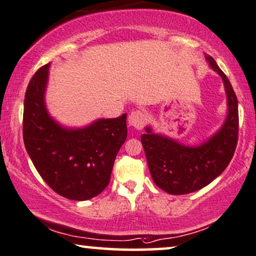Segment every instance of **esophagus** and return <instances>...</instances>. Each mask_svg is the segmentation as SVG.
<instances>
[{"label": "esophagus", "instance_id": "esophagus-1", "mask_svg": "<svg viewBox=\"0 0 256 256\" xmlns=\"http://www.w3.org/2000/svg\"><path fill=\"white\" fill-rule=\"evenodd\" d=\"M128 122L132 127L135 129H142L147 122V116L146 114L141 110H134V112H130L128 118Z\"/></svg>", "mask_w": 256, "mask_h": 256}]
</instances>
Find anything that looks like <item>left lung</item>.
<instances>
[{"instance_id":"obj_1","label":"left lung","mask_w":256,"mask_h":256,"mask_svg":"<svg viewBox=\"0 0 256 256\" xmlns=\"http://www.w3.org/2000/svg\"><path fill=\"white\" fill-rule=\"evenodd\" d=\"M224 83L228 115L224 124L206 142L188 147L146 128L141 136L150 176L158 188L170 194H186L200 190L217 178L229 165L238 138V98L228 77L212 56H205Z\"/></svg>"}]
</instances>
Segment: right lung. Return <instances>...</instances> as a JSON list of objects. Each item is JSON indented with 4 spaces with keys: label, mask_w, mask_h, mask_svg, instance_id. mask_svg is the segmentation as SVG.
Segmentation results:
<instances>
[{
    "label": "right lung",
    "mask_w": 256,
    "mask_h": 256,
    "mask_svg": "<svg viewBox=\"0 0 256 256\" xmlns=\"http://www.w3.org/2000/svg\"><path fill=\"white\" fill-rule=\"evenodd\" d=\"M48 68L44 65L34 74L24 94V147L53 191L68 200H90L109 184L115 158L127 138V114L80 129L62 127L44 100Z\"/></svg>",
    "instance_id": "add662e5"
}]
</instances>
